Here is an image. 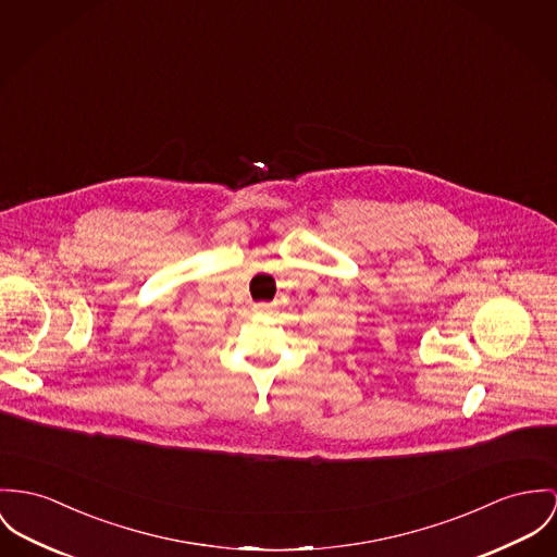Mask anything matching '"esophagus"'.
<instances>
[{
  "label": "esophagus",
  "mask_w": 557,
  "mask_h": 557,
  "mask_svg": "<svg viewBox=\"0 0 557 557\" xmlns=\"http://www.w3.org/2000/svg\"><path fill=\"white\" fill-rule=\"evenodd\" d=\"M255 309L260 311V313H264V311H269V305L267 302H258V305H255Z\"/></svg>",
  "instance_id": "34e87169"
}]
</instances>
